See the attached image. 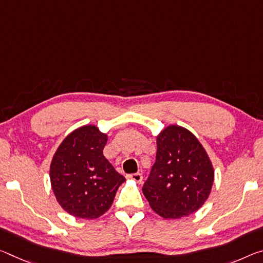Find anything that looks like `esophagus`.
<instances>
[{"mask_svg":"<svg viewBox=\"0 0 263 263\" xmlns=\"http://www.w3.org/2000/svg\"><path fill=\"white\" fill-rule=\"evenodd\" d=\"M128 179H131V180L138 182V184H141L143 182V176H141L140 173H132V174H128L127 176Z\"/></svg>","mask_w":263,"mask_h":263,"instance_id":"obj_1","label":"esophagus"}]
</instances>
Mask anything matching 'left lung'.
<instances>
[{"instance_id": "obj_1", "label": "left lung", "mask_w": 263, "mask_h": 263, "mask_svg": "<svg viewBox=\"0 0 263 263\" xmlns=\"http://www.w3.org/2000/svg\"><path fill=\"white\" fill-rule=\"evenodd\" d=\"M214 170L206 149L193 133L170 125L157 136V156L143 193L164 219L197 212L208 199Z\"/></svg>"}]
</instances>
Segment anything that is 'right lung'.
I'll list each match as a JSON object with an SVG mask.
<instances>
[{"mask_svg":"<svg viewBox=\"0 0 263 263\" xmlns=\"http://www.w3.org/2000/svg\"><path fill=\"white\" fill-rule=\"evenodd\" d=\"M107 135L84 125L68 135L50 165V181L58 203L76 218L97 219L109 211L125 181L103 154Z\"/></svg>","mask_w":263,"mask_h":263,"instance_id":"1","label":"right lung"}]
</instances>
